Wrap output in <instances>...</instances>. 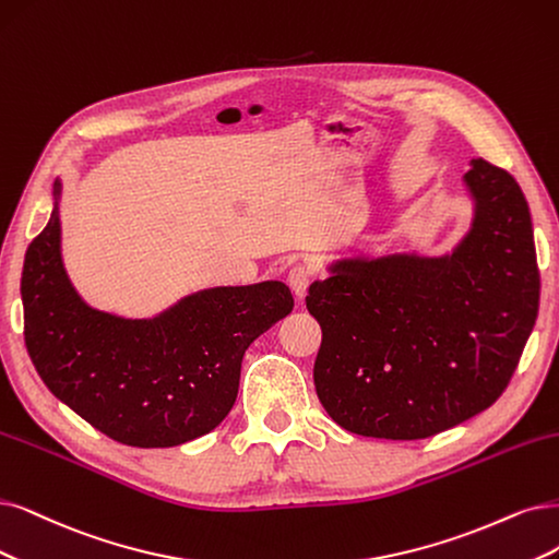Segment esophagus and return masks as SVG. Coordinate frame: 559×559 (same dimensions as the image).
<instances>
[{
  "label": "esophagus",
  "instance_id": "34e87169",
  "mask_svg": "<svg viewBox=\"0 0 559 559\" xmlns=\"http://www.w3.org/2000/svg\"><path fill=\"white\" fill-rule=\"evenodd\" d=\"M311 281H313V269L308 266V264H304V262H297V264L290 269V272H287V283H290L293 293H295L299 299L306 297V290H308V285H311Z\"/></svg>",
  "mask_w": 559,
  "mask_h": 559
}]
</instances>
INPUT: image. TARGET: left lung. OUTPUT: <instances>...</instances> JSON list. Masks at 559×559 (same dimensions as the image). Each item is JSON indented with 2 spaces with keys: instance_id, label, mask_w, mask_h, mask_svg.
<instances>
[{
  "instance_id": "obj_1",
  "label": "left lung",
  "mask_w": 559,
  "mask_h": 559,
  "mask_svg": "<svg viewBox=\"0 0 559 559\" xmlns=\"http://www.w3.org/2000/svg\"><path fill=\"white\" fill-rule=\"evenodd\" d=\"M463 181L474 218L449 255L347 258L308 287L322 326L316 391L349 432L438 436L498 401L519 366L542 287L530 206L484 158Z\"/></svg>"
}]
</instances>
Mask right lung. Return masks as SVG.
Segmentation results:
<instances>
[{"mask_svg": "<svg viewBox=\"0 0 559 559\" xmlns=\"http://www.w3.org/2000/svg\"><path fill=\"white\" fill-rule=\"evenodd\" d=\"M27 248L20 295L25 345L40 380L103 436L129 447H177L214 430L233 409L241 359L293 311L281 281L210 287L152 320L87 306L61 262L59 195Z\"/></svg>", "mask_w": 559, "mask_h": 559, "instance_id": "add662e5", "label": "right lung"}]
</instances>
